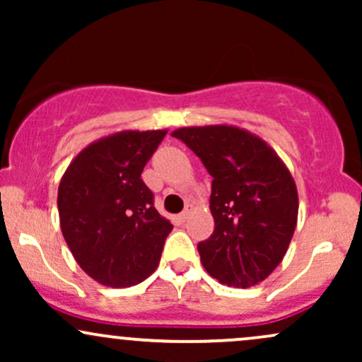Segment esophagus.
<instances>
[{
  "mask_svg": "<svg viewBox=\"0 0 362 362\" xmlns=\"http://www.w3.org/2000/svg\"><path fill=\"white\" fill-rule=\"evenodd\" d=\"M192 211H194V206H192V204H187V206H185V209L182 211L180 219H184V221H185V219L189 218V216H190V213H192Z\"/></svg>",
  "mask_w": 362,
  "mask_h": 362,
  "instance_id": "1",
  "label": "esophagus"
}]
</instances>
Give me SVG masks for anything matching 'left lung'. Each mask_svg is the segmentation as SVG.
I'll use <instances>...</instances> for the list:
<instances>
[{
	"label": "left lung",
	"mask_w": 362,
	"mask_h": 362,
	"mask_svg": "<svg viewBox=\"0 0 362 362\" xmlns=\"http://www.w3.org/2000/svg\"><path fill=\"white\" fill-rule=\"evenodd\" d=\"M213 177L214 231L197 245L202 267L221 284L250 288L284 259L298 223V189L284 161L250 131L230 124L172 132Z\"/></svg>",
	"instance_id": "obj_1"
}]
</instances>
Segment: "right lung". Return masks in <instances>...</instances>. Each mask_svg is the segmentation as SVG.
Segmentation results:
<instances>
[{
    "instance_id": "add662e5",
    "label": "right lung",
    "mask_w": 362,
    "mask_h": 362,
    "mask_svg": "<svg viewBox=\"0 0 362 362\" xmlns=\"http://www.w3.org/2000/svg\"><path fill=\"white\" fill-rule=\"evenodd\" d=\"M167 134L119 131L81 149L57 189L61 231L91 279L131 288L156 271L173 224L153 204L141 178Z\"/></svg>"
}]
</instances>
